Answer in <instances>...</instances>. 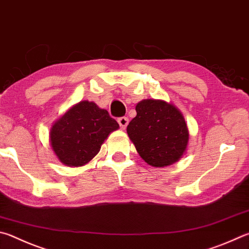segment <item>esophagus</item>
Segmentation results:
<instances>
[{"label": "esophagus", "instance_id": "1", "mask_svg": "<svg viewBox=\"0 0 249 249\" xmlns=\"http://www.w3.org/2000/svg\"><path fill=\"white\" fill-rule=\"evenodd\" d=\"M117 122H119L120 127H121L122 129H125L126 126L128 125V119H127V117H125V116L120 117V119L117 120Z\"/></svg>", "mask_w": 249, "mask_h": 249}]
</instances>
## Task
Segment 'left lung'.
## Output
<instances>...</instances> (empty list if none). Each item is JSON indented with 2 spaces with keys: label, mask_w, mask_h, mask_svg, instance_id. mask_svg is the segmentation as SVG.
<instances>
[{
  "label": "left lung",
  "mask_w": 249,
  "mask_h": 249,
  "mask_svg": "<svg viewBox=\"0 0 249 249\" xmlns=\"http://www.w3.org/2000/svg\"><path fill=\"white\" fill-rule=\"evenodd\" d=\"M127 126L129 139L149 165L164 168L178 162L187 150L189 132L180 111L172 103L144 99Z\"/></svg>",
  "instance_id": "1"
}]
</instances>
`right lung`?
<instances>
[{
  "instance_id": "obj_1",
  "label": "right lung",
  "mask_w": 249,
  "mask_h": 249,
  "mask_svg": "<svg viewBox=\"0 0 249 249\" xmlns=\"http://www.w3.org/2000/svg\"><path fill=\"white\" fill-rule=\"evenodd\" d=\"M117 122L94 102L80 101L70 107L50 129V143L57 159L67 166H83L100 151Z\"/></svg>"
}]
</instances>
